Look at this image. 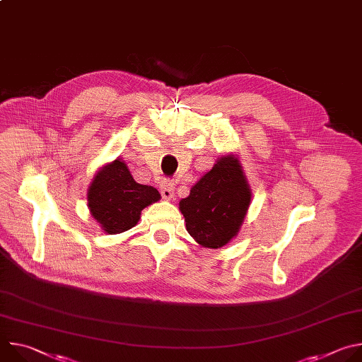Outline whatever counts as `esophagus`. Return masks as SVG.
Returning <instances> with one entry per match:
<instances>
[{"instance_id": "obj_1", "label": "esophagus", "mask_w": 362, "mask_h": 362, "mask_svg": "<svg viewBox=\"0 0 362 362\" xmlns=\"http://www.w3.org/2000/svg\"><path fill=\"white\" fill-rule=\"evenodd\" d=\"M160 193H162L163 199L170 200V199L175 196V185L170 183V182L162 183V186H160Z\"/></svg>"}]
</instances>
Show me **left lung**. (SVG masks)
<instances>
[{
  "label": "left lung",
  "instance_id": "left-lung-1",
  "mask_svg": "<svg viewBox=\"0 0 362 362\" xmlns=\"http://www.w3.org/2000/svg\"><path fill=\"white\" fill-rule=\"evenodd\" d=\"M250 187L233 154L218 159L214 168L179 202L189 235L202 246L219 249L239 232L250 204Z\"/></svg>",
  "mask_w": 362,
  "mask_h": 362
}]
</instances>
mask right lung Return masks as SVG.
Returning a JSON list of instances; mask_svg holds the SVG:
<instances>
[{
    "label": "right lung",
    "instance_id": "1",
    "mask_svg": "<svg viewBox=\"0 0 362 362\" xmlns=\"http://www.w3.org/2000/svg\"><path fill=\"white\" fill-rule=\"evenodd\" d=\"M158 200H160L158 189L137 183L120 159L103 166L87 192L91 216L110 235L136 226L141 211Z\"/></svg>",
    "mask_w": 362,
    "mask_h": 362
}]
</instances>
